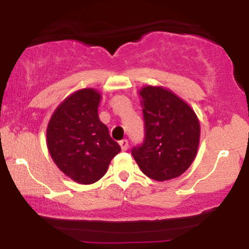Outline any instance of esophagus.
<instances>
[{"label": "esophagus", "mask_w": 249, "mask_h": 249, "mask_svg": "<svg viewBox=\"0 0 249 249\" xmlns=\"http://www.w3.org/2000/svg\"><path fill=\"white\" fill-rule=\"evenodd\" d=\"M119 145H121V147H122L123 151H126L127 147H128V142H127V139H123V141L119 142Z\"/></svg>", "instance_id": "esophagus-1"}]
</instances>
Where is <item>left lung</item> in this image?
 Segmentation results:
<instances>
[{
    "label": "left lung",
    "instance_id": "obj_1",
    "mask_svg": "<svg viewBox=\"0 0 249 249\" xmlns=\"http://www.w3.org/2000/svg\"><path fill=\"white\" fill-rule=\"evenodd\" d=\"M145 138L132 156L148 178L158 181L181 176L196 156L200 124L187 103L162 87L139 91Z\"/></svg>",
    "mask_w": 249,
    "mask_h": 249
}]
</instances>
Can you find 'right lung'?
I'll return each mask as SVG.
<instances>
[{"label":"right lung","mask_w":249,"mask_h":249,"mask_svg":"<svg viewBox=\"0 0 249 249\" xmlns=\"http://www.w3.org/2000/svg\"><path fill=\"white\" fill-rule=\"evenodd\" d=\"M101 93L82 89L65 98L47 128L48 148L57 167L78 184H93L107 173L121 151L118 142L99 121Z\"/></svg>","instance_id":"1"}]
</instances>
